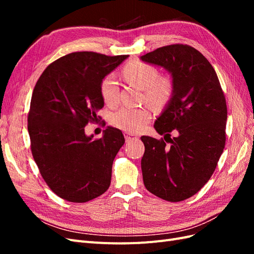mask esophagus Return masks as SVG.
Wrapping results in <instances>:
<instances>
[{"instance_id": "esophagus-1", "label": "esophagus", "mask_w": 254, "mask_h": 254, "mask_svg": "<svg viewBox=\"0 0 254 254\" xmlns=\"http://www.w3.org/2000/svg\"><path fill=\"white\" fill-rule=\"evenodd\" d=\"M124 135H125V140H126V142L134 141V140H137V139H139V137H137L136 135H134V134H130V133H127V132H125V133H124Z\"/></svg>"}]
</instances>
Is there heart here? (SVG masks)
Here are the masks:
<instances>
[{
	"instance_id": "heart-1",
	"label": "heart",
	"mask_w": 254,
	"mask_h": 254,
	"mask_svg": "<svg viewBox=\"0 0 254 254\" xmlns=\"http://www.w3.org/2000/svg\"><path fill=\"white\" fill-rule=\"evenodd\" d=\"M125 79L143 90L146 102L157 109H162L172 102L176 86L172 76H159V70L152 64L133 61L123 68ZM99 92L104 103L114 107L120 102V87L113 75H107L99 84ZM151 120V112L146 107H124L111 115V124L128 133L139 132Z\"/></svg>"
}]
</instances>
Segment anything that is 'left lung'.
<instances>
[{
  "label": "left lung",
  "mask_w": 254,
  "mask_h": 254,
  "mask_svg": "<svg viewBox=\"0 0 254 254\" xmlns=\"http://www.w3.org/2000/svg\"><path fill=\"white\" fill-rule=\"evenodd\" d=\"M141 59L171 72L176 92L156 121L164 139L141 136L144 186L166 201L186 200L210 180L226 145L227 103L217 74L188 44L159 48ZM171 132L176 135L171 139Z\"/></svg>",
  "instance_id": "obj_1"
}]
</instances>
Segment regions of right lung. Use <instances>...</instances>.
<instances>
[{
    "label": "right lung",
    "mask_w": 254,
    "mask_h": 254,
    "mask_svg": "<svg viewBox=\"0 0 254 254\" xmlns=\"http://www.w3.org/2000/svg\"><path fill=\"white\" fill-rule=\"evenodd\" d=\"M127 57L67 54L48 65L34 88L27 117L30 149L45 183L66 201H90L110 187L124 135L108 127L103 137L92 140L84 127L102 120L99 84Z\"/></svg>",
    "instance_id": "right-lung-1"
}]
</instances>
